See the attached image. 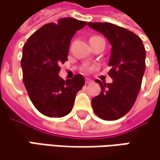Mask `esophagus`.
I'll return each instance as SVG.
<instances>
[{"mask_svg": "<svg viewBox=\"0 0 160 160\" xmlns=\"http://www.w3.org/2000/svg\"><path fill=\"white\" fill-rule=\"evenodd\" d=\"M85 82H86V84H90V83L92 82V80H90V79H86V80H85Z\"/></svg>", "mask_w": 160, "mask_h": 160, "instance_id": "34e87169", "label": "esophagus"}]
</instances>
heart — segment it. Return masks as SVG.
I'll use <instances>...</instances> for the list:
<instances>
[{
  "mask_svg": "<svg viewBox=\"0 0 160 160\" xmlns=\"http://www.w3.org/2000/svg\"><path fill=\"white\" fill-rule=\"evenodd\" d=\"M87 69H88V70H92V68H88Z\"/></svg>",
  "mask_w": 160,
  "mask_h": 160,
  "instance_id": "heart-1",
  "label": "heart"
}]
</instances>
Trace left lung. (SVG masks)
<instances>
[{
  "label": "left lung",
  "instance_id": "8db88e82",
  "mask_svg": "<svg viewBox=\"0 0 160 160\" xmlns=\"http://www.w3.org/2000/svg\"><path fill=\"white\" fill-rule=\"evenodd\" d=\"M88 25L102 34L112 46L108 74L112 82L95 80L102 91L92 98V105L100 118L117 120L131 110L137 100L146 69V50L141 38L123 27L110 22Z\"/></svg>",
  "mask_w": 160,
  "mask_h": 160
}]
</instances>
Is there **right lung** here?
<instances>
[{"label": "right lung", "mask_w": 160, "mask_h": 160, "mask_svg": "<svg viewBox=\"0 0 160 160\" xmlns=\"http://www.w3.org/2000/svg\"><path fill=\"white\" fill-rule=\"evenodd\" d=\"M87 22L61 18L43 25L22 48V80L29 98L41 113L63 117L72 110L77 92L84 86L82 75L64 80L59 65L68 60L70 40Z\"/></svg>", "instance_id": "obj_1"}]
</instances>
